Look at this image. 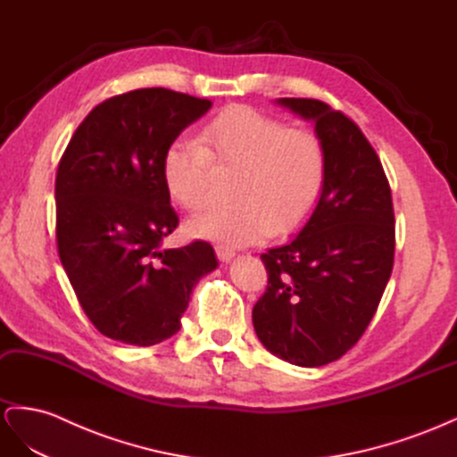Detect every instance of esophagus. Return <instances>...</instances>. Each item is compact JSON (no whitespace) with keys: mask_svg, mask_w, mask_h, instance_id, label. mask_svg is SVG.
<instances>
[{"mask_svg":"<svg viewBox=\"0 0 457 457\" xmlns=\"http://www.w3.org/2000/svg\"><path fill=\"white\" fill-rule=\"evenodd\" d=\"M216 256H218L220 262H229L235 256V250L229 248V246H224V245H218L216 246Z\"/></svg>","mask_w":457,"mask_h":457,"instance_id":"1","label":"esophagus"}]
</instances>
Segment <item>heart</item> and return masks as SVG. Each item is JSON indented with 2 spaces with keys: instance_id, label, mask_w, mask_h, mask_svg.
Returning <instances> with one entry per match:
<instances>
[{
  "instance_id": "heart-1",
  "label": "heart",
  "mask_w": 457,
  "mask_h": 457,
  "mask_svg": "<svg viewBox=\"0 0 457 457\" xmlns=\"http://www.w3.org/2000/svg\"><path fill=\"white\" fill-rule=\"evenodd\" d=\"M196 142L174 140L161 174L174 203L201 211L211 199L212 170H239L231 209H212L187 222V233L226 246H246L298 229L312 216L327 182V152L309 129L250 106L220 112Z\"/></svg>"
}]
</instances>
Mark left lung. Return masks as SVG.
<instances>
[{
	"label": "left lung",
	"instance_id": "obj_1",
	"mask_svg": "<svg viewBox=\"0 0 457 457\" xmlns=\"http://www.w3.org/2000/svg\"><path fill=\"white\" fill-rule=\"evenodd\" d=\"M277 104L315 123L327 182L296 237L260 256L268 288L253 322L273 355L313 368L345 355L370 325L393 271V199L376 150L345 113L315 98Z\"/></svg>",
	"mask_w": 457,
	"mask_h": 457
}]
</instances>
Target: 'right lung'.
Here are the masks:
<instances>
[{
  "instance_id": "right-lung-1",
  "label": "right lung",
  "mask_w": 457,
  "mask_h": 457,
  "mask_svg": "<svg viewBox=\"0 0 457 457\" xmlns=\"http://www.w3.org/2000/svg\"><path fill=\"white\" fill-rule=\"evenodd\" d=\"M211 106L163 87L112 96L58 163V256L85 315L112 340L148 347L174 336L191 290L218 266L204 241L161 246L179 226L161 159Z\"/></svg>"
}]
</instances>
